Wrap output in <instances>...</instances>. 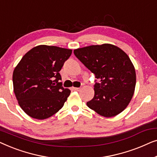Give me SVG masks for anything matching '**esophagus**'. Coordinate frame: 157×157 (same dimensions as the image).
<instances>
[{"label": "esophagus", "instance_id": "esophagus-1", "mask_svg": "<svg viewBox=\"0 0 157 157\" xmlns=\"http://www.w3.org/2000/svg\"><path fill=\"white\" fill-rule=\"evenodd\" d=\"M74 89L75 90V91H79L81 90V88H77V87H76V88H74Z\"/></svg>", "mask_w": 157, "mask_h": 157}]
</instances>
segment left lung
I'll use <instances>...</instances> for the list:
<instances>
[{
  "label": "left lung",
  "mask_w": 157,
  "mask_h": 157,
  "mask_svg": "<svg viewBox=\"0 0 157 157\" xmlns=\"http://www.w3.org/2000/svg\"><path fill=\"white\" fill-rule=\"evenodd\" d=\"M74 53L99 81H95L94 96L87 106L104 117L122 112L132 100L136 86V71L128 55L109 44L75 49Z\"/></svg>",
  "instance_id": "left-lung-1"
}]
</instances>
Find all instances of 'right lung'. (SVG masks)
<instances>
[{
    "mask_svg": "<svg viewBox=\"0 0 157 157\" xmlns=\"http://www.w3.org/2000/svg\"><path fill=\"white\" fill-rule=\"evenodd\" d=\"M72 50L40 45L23 56L13 74L19 106L29 117L45 119L58 112L70 95L59 71Z\"/></svg>",
    "mask_w": 157,
    "mask_h": 157,
    "instance_id": "add662e5",
    "label": "right lung"
}]
</instances>
